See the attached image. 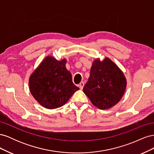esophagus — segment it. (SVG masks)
Returning a JSON list of instances; mask_svg holds the SVG:
<instances>
[{"label": "esophagus", "mask_w": 154, "mask_h": 154, "mask_svg": "<svg viewBox=\"0 0 154 154\" xmlns=\"http://www.w3.org/2000/svg\"><path fill=\"white\" fill-rule=\"evenodd\" d=\"M84 82H81L80 84H79V87L80 88V89H83V87H84Z\"/></svg>", "instance_id": "1"}]
</instances>
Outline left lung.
<instances>
[{
	"instance_id": "1",
	"label": "left lung",
	"mask_w": 154,
	"mask_h": 154,
	"mask_svg": "<svg viewBox=\"0 0 154 154\" xmlns=\"http://www.w3.org/2000/svg\"><path fill=\"white\" fill-rule=\"evenodd\" d=\"M127 87L123 72L112 60L106 57L92 63L90 76L83 92L97 108L109 109L122 98Z\"/></svg>"
}]
</instances>
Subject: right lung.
<instances>
[{
	"label": "right lung",
	"instance_id": "right-lung-1",
	"mask_svg": "<svg viewBox=\"0 0 154 154\" xmlns=\"http://www.w3.org/2000/svg\"><path fill=\"white\" fill-rule=\"evenodd\" d=\"M66 58L57 60L48 56L31 74L29 87L31 94L46 109H54L64 105L79 90L66 69Z\"/></svg>",
	"mask_w": 154,
	"mask_h": 154
}]
</instances>
